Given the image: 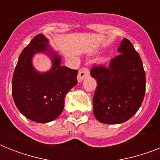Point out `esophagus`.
I'll list each match as a JSON object with an SVG mask.
<instances>
[{
	"label": "esophagus",
	"instance_id": "obj_1",
	"mask_svg": "<svg viewBox=\"0 0 160 160\" xmlns=\"http://www.w3.org/2000/svg\"><path fill=\"white\" fill-rule=\"evenodd\" d=\"M89 74H90V72H89V70H88L87 68H81V69L79 70V73H78V82H81L85 77H87L88 75H89Z\"/></svg>",
	"mask_w": 160,
	"mask_h": 160
}]
</instances>
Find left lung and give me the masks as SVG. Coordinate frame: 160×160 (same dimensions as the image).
<instances>
[{
  "instance_id": "8db88e82",
  "label": "left lung",
  "mask_w": 160,
  "mask_h": 160,
  "mask_svg": "<svg viewBox=\"0 0 160 160\" xmlns=\"http://www.w3.org/2000/svg\"><path fill=\"white\" fill-rule=\"evenodd\" d=\"M118 51L109 67L90 70L97 80L94 115L103 124H121L130 119L141 106L145 93V73L139 53L126 38L120 41Z\"/></svg>"
}]
</instances>
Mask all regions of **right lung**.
<instances>
[{
	"instance_id": "right-lung-1",
	"label": "right lung",
	"mask_w": 160,
	"mask_h": 160,
	"mask_svg": "<svg viewBox=\"0 0 160 160\" xmlns=\"http://www.w3.org/2000/svg\"><path fill=\"white\" fill-rule=\"evenodd\" d=\"M50 59L52 67L39 72L33 65L36 54ZM62 55L54 50L43 34L31 40L19 56L12 78V96L24 116L36 123L57 119L65 106V95L77 85L78 70L61 65Z\"/></svg>"
}]
</instances>
